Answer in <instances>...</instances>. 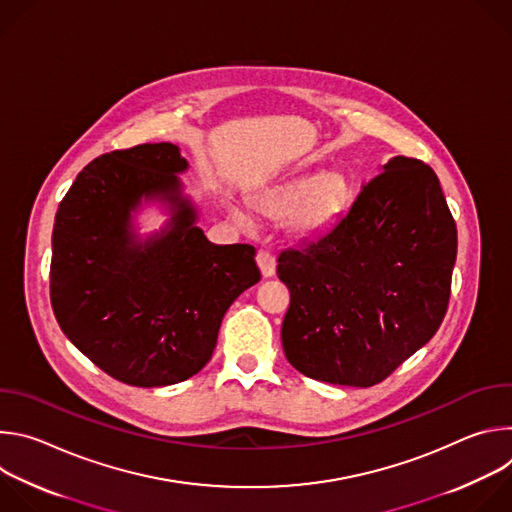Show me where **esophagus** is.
Masks as SVG:
<instances>
[{"label":"esophagus","mask_w":512,"mask_h":512,"mask_svg":"<svg viewBox=\"0 0 512 512\" xmlns=\"http://www.w3.org/2000/svg\"><path fill=\"white\" fill-rule=\"evenodd\" d=\"M257 265H259L263 277H271L275 273V257L265 249L257 251Z\"/></svg>","instance_id":"1"}]
</instances>
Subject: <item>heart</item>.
Listing matches in <instances>:
<instances>
[{
    "instance_id": "heart-1",
    "label": "heart",
    "mask_w": 512,
    "mask_h": 512,
    "mask_svg": "<svg viewBox=\"0 0 512 512\" xmlns=\"http://www.w3.org/2000/svg\"><path fill=\"white\" fill-rule=\"evenodd\" d=\"M348 198V182L340 172L289 180L259 198L261 210L271 218L289 214L298 233H314L330 225Z\"/></svg>"
}]
</instances>
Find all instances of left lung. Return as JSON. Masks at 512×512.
Wrapping results in <instances>:
<instances>
[{
  "mask_svg": "<svg viewBox=\"0 0 512 512\" xmlns=\"http://www.w3.org/2000/svg\"><path fill=\"white\" fill-rule=\"evenodd\" d=\"M456 251L435 172L395 156L324 233L279 253L277 275L289 289L285 358L332 385L385 381L440 328Z\"/></svg>",
  "mask_w": 512,
  "mask_h": 512,
  "instance_id": "obj_1",
  "label": "left lung"
}]
</instances>
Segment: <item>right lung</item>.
I'll use <instances>...</instances> for the list:
<instances>
[{
	"label": "right lung",
	"instance_id": "obj_1",
	"mask_svg": "<svg viewBox=\"0 0 512 512\" xmlns=\"http://www.w3.org/2000/svg\"><path fill=\"white\" fill-rule=\"evenodd\" d=\"M174 143H141L87 164L52 231L50 302L66 334L109 377L166 387L210 360L229 306L261 279L251 245H212L182 196ZM141 195L173 208L145 244L130 231Z\"/></svg>",
	"mask_w": 512,
	"mask_h": 512
}]
</instances>
